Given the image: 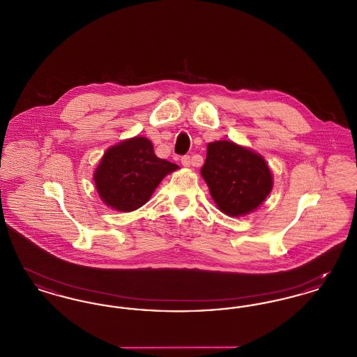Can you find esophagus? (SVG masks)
I'll return each mask as SVG.
<instances>
[{
  "mask_svg": "<svg viewBox=\"0 0 357 357\" xmlns=\"http://www.w3.org/2000/svg\"><path fill=\"white\" fill-rule=\"evenodd\" d=\"M181 162H182V165H183L185 167H190V166L192 165V162H191V156H188V155H185V156H182Z\"/></svg>",
  "mask_w": 357,
  "mask_h": 357,
  "instance_id": "1",
  "label": "esophagus"
}]
</instances>
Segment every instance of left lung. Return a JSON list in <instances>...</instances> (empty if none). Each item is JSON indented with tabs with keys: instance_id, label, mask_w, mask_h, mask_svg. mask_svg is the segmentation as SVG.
Returning a JSON list of instances; mask_svg holds the SVG:
<instances>
[{
	"instance_id": "1",
	"label": "left lung",
	"mask_w": 357,
	"mask_h": 357,
	"mask_svg": "<svg viewBox=\"0 0 357 357\" xmlns=\"http://www.w3.org/2000/svg\"><path fill=\"white\" fill-rule=\"evenodd\" d=\"M201 174L218 208L230 217L253 211L272 191V172L264 158L227 140L207 146Z\"/></svg>"
}]
</instances>
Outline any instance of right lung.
Masks as SVG:
<instances>
[{
  "label": "right lung",
  "instance_id": "obj_1",
  "mask_svg": "<svg viewBox=\"0 0 357 357\" xmlns=\"http://www.w3.org/2000/svg\"><path fill=\"white\" fill-rule=\"evenodd\" d=\"M176 169L175 163L155 155L149 139L136 136L107 150L93 179L104 204L119 211H134Z\"/></svg>",
  "mask_w": 357,
  "mask_h": 357
}]
</instances>
